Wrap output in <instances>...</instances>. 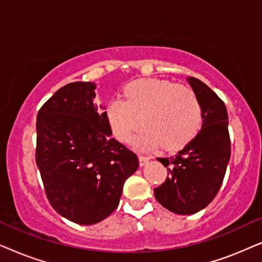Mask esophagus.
Returning a JSON list of instances; mask_svg holds the SVG:
<instances>
[{
	"instance_id": "obj_1",
	"label": "esophagus",
	"mask_w": 262,
	"mask_h": 262,
	"mask_svg": "<svg viewBox=\"0 0 262 262\" xmlns=\"http://www.w3.org/2000/svg\"><path fill=\"white\" fill-rule=\"evenodd\" d=\"M139 164H141V166H144V164H146L148 163V161L151 159V157H149V156H143V155H139Z\"/></svg>"
}]
</instances>
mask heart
<instances>
[{
  "instance_id": "b5f03b06",
  "label": "heart",
  "mask_w": 262,
  "mask_h": 262,
  "mask_svg": "<svg viewBox=\"0 0 262 262\" xmlns=\"http://www.w3.org/2000/svg\"><path fill=\"white\" fill-rule=\"evenodd\" d=\"M124 100L112 99L105 116L112 135L128 142L137 130L135 145L150 150L162 144L174 150L193 139L202 127L203 111L191 88L159 78H143L124 87Z\"/></svg>"
}]
</instances>
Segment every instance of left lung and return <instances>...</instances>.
<instances>
[{
  "label": "left lung",
  "mask_w": 262,
  "mask_h": 262,
  "mask_svg": "<svg viewBox=\"0 0 262 262\" xmlns=\"http://www.w3.org/2000/svg\"><path fill=\"white\" fill-rule=\"evenodd\" d=\"M187 80L202 105V128L178 154L157 157L167 167L168 177L154 188L157 202L178 214L195 213L212 202L223 182L231 154L223 100L198 78Z\"/></svg>",
  "instance_id": "left-lung-1"
}]
</instances>
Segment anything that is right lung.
Segmentation results:
<instances>
[{"label":"right lung","instance_id":"1","mask_svg":"<svg viewBox=\"0 0 262 262\" xmlns=\"http://www.w3.org/2000/svg\"><path fill=\"white\" fill-rule=\"evenodd\" d=\"M95 84L73 82L58 89L37 116L35 162L50 204L82 225L108 217L138 157L117 139L105 112L93 102Z\"/></svg>","mask_w":262,"mask_h":262}]
</instances>
